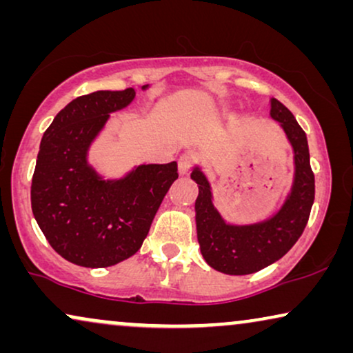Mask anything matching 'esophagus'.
Wrapping results in <instances>:
<instances>
[{"label":"esophagus","mask_w":353,"mask_h":353,"mask_svg":"<svg viewBox=\"0 0 353 353\" xmlns=\"http://www.w3.org/2000/svg\"><path fill=\"white\" fill-rule=\"evenodd\" d=\"M194 162L196 157L192 154H183V156H180V159H178V172H180V175H186L191 170V167L194 165Z\"/></svg>","instance_id":"esophagus-1"}]
</instances>
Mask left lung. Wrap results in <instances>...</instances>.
Masks as SVG:
<instances>
[{
	"instance_id": "left-lung-1",
	"label": "left lung",
	"mask_w": 353,
	"mask_h": 353,
	"mask_svg": "<svg viewBox=\"0 0 353 353\" xmlns=\"http://www.w3.org/2000/svg\"><path fill=\"white\" fill-rule=\"evenodd\" d=\"M270 115L276 120L294 152V180L283 205L270 219L249 225L228 223L214 205L210 183L199 165L191 178L197 183L196 230L202 257L216 272L250 274L286 255L305 228L315 199V176L310 167L307 134L291 110L270 99Z\"/></svg>"
}]
</instances>
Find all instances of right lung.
<instances>
[{
  "label": "right lung",
  "mask_w": 353,
  "mask_h": 353,
  "mask_svg": "<svg viewBox=\"0 0 353 353\" xmlns=\"http://www.w3.org/2000/svg\"><path fill=\"white\" fill-rule=\"evenodd\" d=\"M134 96L133 88L79 96L41 138L32 178L33 216L51 248L80 267H112L137 254L178 178L176 162L141 163L114 180L88 162L91 144L110 114L132 104Z\"/></svg>",
  "instance_id": "right-lung-1"
}]
</instances>
